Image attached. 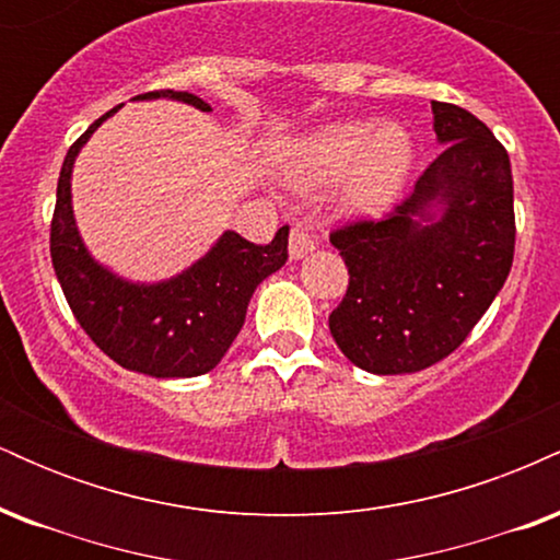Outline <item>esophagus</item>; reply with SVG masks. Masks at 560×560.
Masks as SVG:
<instances>
[{
	"label": "esophagus",
	"mask_w": 560,
	"mask_h": 560,
	"mask_svg": "<svg viewBox=\"0 0 560 560\" xmlns=\"http://www.w3.org/2000/svg\"><path fill=\"white\" fill-rule=\"evenodd\" d=\"M313 249H316V242H313V236L307 234V229L294 226L292 234H289V258L302 260L305 255H311Z\"/></svg>",
	"instance_id": "1"
}]
</instances>
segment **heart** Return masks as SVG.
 I'll list each match as a JSON object with an SVG mask.
<instances>
[{"label":"heart","mask_w":560,"mask_h":560,"mask_svg":"<svg viewBox=\"0 0 560 560\" xmlns=\"http://www.w3.org/2000/svg\"><path fill=\"white\" fill-rule=\"evenodd\" d=\"M413 160V137L397 120H337L298 141L287 182L302 195L337 186L345 213L376 215L400 197Z\"/></svg>","instance_id":"heart-1"}]
</instances>
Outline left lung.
<instances>
[{
  "mask_svg": "<svg viewBox=\"0 0 560 560\" xmlns=\"http://www.w3.org/2000/svg\"><path fill=\"white\" fill-rule=\"evenodd\" d=\"M445 150L378 223L331 234L350 287L329 316L334 342L376 376L416 374L450 355L485 316L513 262L511 160L471 113L432 102Z\"/></svg>",
  "mask_w": 560,
  "mask_h": 560,
  "instance_id": "left-lung-1",
  "label": "left lung"
}]
</instances>
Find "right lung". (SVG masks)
Masks as SVG:
<instances>
[{
  "mask_svg": "<svg viewBox=\"0 0 560 560\" xmlns=\"http://www.w3.org/2000/svg\"><path fill=\"white\" fill-rule=\"evenodd\" d=\"M144 100H173L210 113L208 102L189 92L133 96V102ZM120 107L94 120L62 163L49 236L57 281L81 329L118 365L152 378L202 376L221 363L242 331L255 289L287 262L289 226L276 231L266 247L226 229L202 258L160 281L126 279L96 260L75 223L70 182L83 144Z\"/></svg>",
  "mask_w": 560,
  "mask_h": 560,
  "instance_id": "add662e5",
  "label": "right lung"
}]
</instances>
